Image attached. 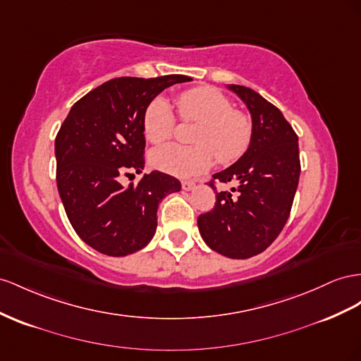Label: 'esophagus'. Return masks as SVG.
<instances>
[{
  "label": "esophagus",
  "mask_w": 361,
  "mask_h": 361,
  "mask_svg": "<svg viewBox=\"0 0 361 361\" xmlns=\"http://www.w3.org/2000/svg\"><path fill=\"white\" fill-rule=\"evenodd\" d=\"M182 188L185 191H191V190L196 188V183H194L192 180H182Z\"/></svg>",
  "instance_id": "1"
}]
</instances>
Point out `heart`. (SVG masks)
I'll use <instances>...</instances> for the list:
<instances>
[{"label": "heart", "instance_id": "heart-1", "mask_svg": "<svg viewBox=\"0 0 361 361\" xmlns=\"http://www.w3.org/2000/svg\"><path fill=\"white\" fill-rule=\"evenodd\" d=\"M182 121L197 123L192 133L196 145L169 144L152 153L150 162L157 170L187 178L209 169L214 157L220 164H232L245 154L253 138L250 116L233 109L228 97L212 86H196L176 97ZM176 129V115L170 103L157 97L142 116V130L152 144L169 141Z\"/></svg>", "mask_w": 361, "mask_h": 361}]
</instances>
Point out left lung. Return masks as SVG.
<instances>
[{
	"label": "left lung",
	"instance_id": "left-lung-1",
	"mask_svg": "<svg viewBox=\"0 0 361 361\" xmlns=\"http://www.w3.org/2000/svg\"><path fill=\"white\" fill-rule=\"evenodd\" d=\"M246 103L253 121L249 150L208 182H237L219 191L214 209L200 214L204 243L221 255L245 259L258 255L276 240L290 217L300 174L298 135L276 106L250 87L229 85Z\"/></svg>",
	"mask_w": 361,
	"mask_h": 361
}]
</instances>
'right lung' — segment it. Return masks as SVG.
Here are the masks:
<instances>
[{
    "label": "right lung",
    "instance_id": "add662e5",
    "mask_svg": "<svg viewBox=\"0 0 361 361\" xmlns=\"http://www.w3.org/2000/svg\"><path fill=\"white\" fill-rule=\"evenodd\" d=\"M190 80L180 74L118 77L74 103L56 135V180L68 220L87 246L126 257L154 235L159 202L180 182L161 171L128 188L120 179L144 169L147 104L165 87Z\"/></svg>",
    "mask_w": 361,
    "mask_h": 361
}]
</instances>
